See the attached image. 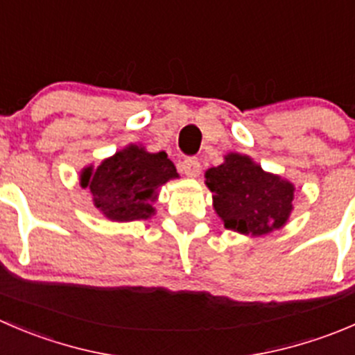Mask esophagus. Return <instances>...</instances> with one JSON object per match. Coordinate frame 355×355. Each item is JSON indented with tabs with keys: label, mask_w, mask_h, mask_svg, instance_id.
Segmentation results:
<instances>
[{
	"label": "esophagus",
	"mask_w": 355,
	"mask_h": 355,
	"mask_svg": "<svg viewBox=\"0 0 355 355\" xmlns=\"http://www.w3.org/2000/svg\"><path fill=\"white\" fill-rule=\"evenodd\" d=\"M180 171L185 175V177H198L199 171H201V164H199V161L196 159V157H187V159H184L180 163Z\"/></svg>",
	"instance_id": "esophagus-1"
}]
</instances>
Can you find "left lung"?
Returning <instances> with one entry per match:
<instances>
[{"label":"left lung","mask_w":355,"mask_h":355,"mask_svg":"<svg viewBox=\"0 0 355 355\" xmlns=\"http://www.w3.org/2000/svg\"><path fill=\"white\" fill-rule=\"evenodd\" d=\"M205 178L225 229L258 237L283 229L290 220L295 185L265 171L246 154H225L222 164L206 170Z\"/></svg>","instance_id":"left-lung-1"}]
</instances>
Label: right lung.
Here are the masks:
<instances>
[{
	"instance_id": "obj_1",
	"label": "right lung",
	"mask_w": 355,
	"mask_h": 355,
	"mask_svg": "<svg viewBox=\"0 0 355 355\" xmlns=\"http://www.w3.org/2000/svg\"><path fill=\"white\" fill-rule=\"evenodd\" d=\"M178 178L166 153H149L130 144L105 157L97 168L85 166L79 173L83 189H90L94 205L112 222L147 220L156 213L154 201L168 180Z\"/></svg>"
}]
</instances>
